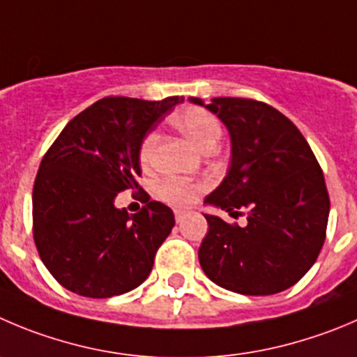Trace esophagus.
<instances>
[{
	"label": "esophagus",
	"mask_w": 357,
	"mask_h": 357,
	"mask_svg": "<svg viewBox=\"0 0 357 357\" xmlns=\"http://www.w3.org/2000/svg\"><path fill=\"white\" fill-rule=\"evenodd\" d=\"M185 215H188V213H185L184 210H175V220H176V222H182Z\"/></svg>",
	"instance_id": "1"
}]
</instances>
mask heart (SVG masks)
<instances>
[{"instance_id": "obj_1", "label": "heart", "mask_w": 357, "mask_h": 357, "mask_svg": "<svg viewBox=\"0 0 357 357\" xmlns=\"http://www.w3.org/2000/svg\"><path fill=\"white\" fill-rule=\"evenodd\" d=\"M172 122L176 130L184 135L185 140L191 142L198 151L206 152L210 149L217 147V142L220 138V124L212 114H208L203 108H182V110H178L173 115ZM155 142H158V135L147 133L140 144L138 159H140V165L145 166V168L151 166L152 162ZM198 191L199 185L188 181H182V178H175V176L162 181L158 188V195L165 202L176 206H184L195 202Z\"/></svg>"}]
</instances>
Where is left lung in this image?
I'll use <instances>...</instances> for the list:
<instances>
[{"label": "left lung", "instance_id": "8db88e82", "mask_svg": "<svg viewBox=\"0 0 357 357\" xmlns=\"http://www.w3.org/2000/svg\"><path fill=\"white\" fill-rule=\"evenodd\" d=\"M189 101L217 115L231 140L229 168L205 205L229 215L249 212L243 227L203 213V271L217 286L247 296L286 291L310 270L326 238L329 196L310 145L286 115L261 101Z\"/></svg>", "mask_w": 357, "mask_h": 357}]
</instances>
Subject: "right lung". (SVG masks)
Instances as JSON below:
<instances>
[{
    "label": "right lung",
    "instance_id": "right-lung-1",
    "mask_svg": "<svg viewBox=\"0 0 357 357\" xmlns=\"http://www.w3.org/2000/svg\"><path fill=\"white\" fill-rule=\"evenodd\" d=\"M182 101L103 98L71 119L42 159L33 188L35 243L71 293L119 296L151 275L175 215L147 192L138 213L117 208L115 198L138 188L142 140Z\"/></svg>",
    "mask_w": 357,
    "mask_h": 357
}]
</instances>
